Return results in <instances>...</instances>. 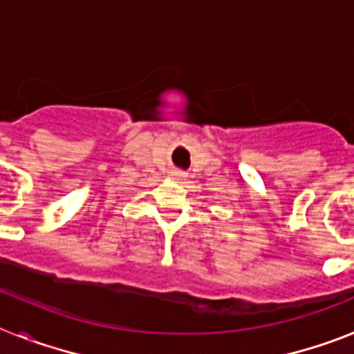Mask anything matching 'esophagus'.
<instances>
[{
	"mask_svg": "<svg viewBox=\"0 0 354 354\" xmlns=\"http://www.w3.org/2000/svg\"><path fill=\"white\" fill-rule=\"evenodd\" d=\"M170 177L174 180H183V179H186V174H184L183 170H179V168H174V170L170 171Z\"/></svg>",
	"mask_w": 354,
	"mask_h": 354,
	"instance_id": "1",
	"label": "esophagus"
}]
</instances>
